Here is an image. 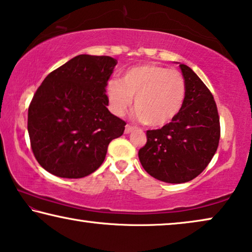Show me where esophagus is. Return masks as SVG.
<instances>
[{
  "mask_svg": "<svg viewBox=\"0 0 252 252\" xmlns=\"http://www.w3.org/2000/svg\"><path fill=\"white\" fill-rule=\"evenodd\" d=\"M133 130H134V127H133L132 126H130V125H126V130H125V132L127 134V133L132 132Z\"/></svg>",
  "mask_w": 252,
  "mask_h": 252,
  "instance_id": "1",
  "label": "esophagus"
}]
</instances>
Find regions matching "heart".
Here are the masks:
<instances>
[{"label":"heart","instance_id":"b5f03b06","mask_svg":"<svg viewBox=\"0 0 252 252\" xmlns=\"http://www.w3.org/2000/svg\"><path fill=\"white\" fill-rule=\"evenodd\" d=\"M106 91L115 114H125L134 97L138 118L147 126H161L171 122L182 111L186 82L179 70L144 63L126 70L121 82L109 81Z\"/></svg>","mask_w":252,"mask_h":252}]
</instances>
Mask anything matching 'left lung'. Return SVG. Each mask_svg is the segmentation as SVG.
<instances>
[{"mask_svg":"<svg viewBox=\"0 0 252 252\" xmlns=\"http://www.w3.org/2000/svg\"><path fill=\"white\" fill-rule=\"evenodd\" d=\"M186 99L179 114L161 129L147 130V141L138 152L148 175L170 184L189 182L214 158L220 123L214 95L189 66L180 63Z\"/></svg>","mask_w":252,"mask_h":252,"instance_id":"8db88e82","label":"left lung"}]
</instances>
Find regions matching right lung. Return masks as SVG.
I'll use <instances>...</instances> for the list:
<instances>
[{"label": "right lung", "instance_id": "right-lung-1", "mask_svg": "<svg viewBox=\"0 0 252 252\" xmlns=\"http://www.w3.org/2000/svg\"><path fill=\"white\" fill-rule=\"evenodd\" d=\"M118 62L80 55L52 70L28 107L27 129L42 168L62 178H82L104 162L109 143L126 123L107 109L106 87Z\"/></svg>", "mask_w": 252, "mask_h": 252}]
</instances>
